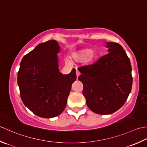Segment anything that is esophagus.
<instances>
[{"label": "esophagus", "mask_w": 147, "mask_h": 147, "mask_svg": "<svg viewBox=\"0 0 147 147\" xmlns=\"http://www.w3.org/2000/svg\"><path fill=\"white\" fill-rule=\"evenodd\" d=\"M76 75H77V77L78 78L79 77V76L80 75V72L79 71V70H77L76 71Z\"/></svg>", "instance_id": "34e87169"}]
</instances>
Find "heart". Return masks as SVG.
<instances>
[{"label":"heart","mask_w":147,"mask_h":147,"mask_svg":"<svg viewBox=\"0 0 147 147\" xmlns=\"http://www.w3.org/2000/svg\"><path fill=\"white\" fill-rule=\"evenodd\" d=\"M96 55V53L91 49L85 48L72 53L71 58L76 61H83L86 59L87 61L91 62L94 60Z\"/></svg>","instance_id":"1"}]
</instances>
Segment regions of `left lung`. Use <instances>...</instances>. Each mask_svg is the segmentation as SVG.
Returning a JSON list of instances; mask_svg holds the SVG:
<instances>
[{
    "instance_id": "left-lung-1",
    "label": "left lung",
    "mask_w": 147,
    "mask_h": 147,
    "mask_svg": "<svg viewBox=\"0 0 147 147\" xmlns=\"http://www.w3.org/2000/svg\"><path fill=\"white\" fill-rule=\"evenodd\" d=\"M109 53L94 63L80 67L78 78L91 111L111 114L124 105L133 84L129 58L121 45L107 42Z\"/></svg>"
}]
</instances>
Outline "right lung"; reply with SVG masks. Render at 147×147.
<instances>
[{"label": "right lung", "mask_w": 147, "mask_h": 147, "mask_svg": "<svg viewBox=\"0 0 147 147\" xmlns=\"http://www.w3.org/2000/svg\"><path fill=\"white\" fill-rule=\"evenodd\" d=\"M56 40L38 44L23 56L18 73V85L24 105L38 117L52 118L60 115L67 102L76 69L69 74L59 71Z\"/></svg>", "instance_id": "add662e5"}]
</instances>
